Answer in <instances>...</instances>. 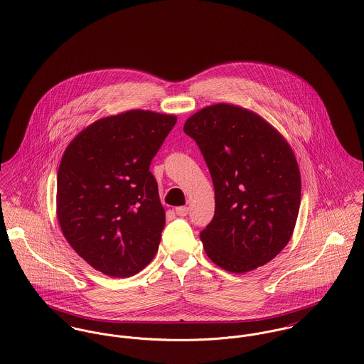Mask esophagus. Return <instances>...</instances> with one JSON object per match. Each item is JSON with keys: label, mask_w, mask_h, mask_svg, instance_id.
<instances>
[{"label": "esophagus", "mask_w": 364, "mask_h": 364, "mask_svg": "<svg viewBox=\"0 0 364 364\" xmlns=\"http://www.w3.org/2000/svg\"><path fill=\"white\" fill-rule=\"evenodd\" d=\"M188 211H189V208H186V206H179V208H175V213L181 217H185L188 214Z\"/></svg>", "instance_id": "obj_1"}]
</instances>
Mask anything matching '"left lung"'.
<instances>
[{"label":"left lung","instance_id":"left-lung-1","mask_svg":"<svg viewBox=\"0 0 364 364\" xmlns=\"http://www.w3.org/2000/svg\"><path fill=\"white\" fill-rule=\"evenodd\" d=\"M183 132L199 146L214 185V217L200 232L221 269L247 273L289 244L301 200L291 146L257 112L232 104L193 113Z\"/></svg>","mask_w":364,"mask_h":364}]
</instances>
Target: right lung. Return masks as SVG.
Listing matches in <instances>:
<instances>
[{
	"label": "right lung",
	"instance_id": "right-lung-1",
	"mask_svg": "<svg viewBox=\"0 0 364 364\" xmlns=\"http://www.w3.org/2000/svg\"><path fill=\"white\" fill-rule=\"evenodd\" d=\"M176 119L143 109L101 117L61 156L55 195L61 232L106 276H133L156 257L165 210L150 164Z\"/></svg>",
	"mask_w": 364,
	"mask_h": 364
}]
</instances>
